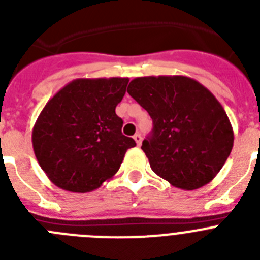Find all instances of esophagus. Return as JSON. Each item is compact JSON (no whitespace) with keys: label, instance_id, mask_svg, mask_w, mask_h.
<instances>
[{"label":"esophagus","instance_id":"34e87169","mask_svg":"<svg viewBox=\"0 0 260 260\" xmlns=\"http://www.w3.org/2000/svg\"><path fill=\"white\" fill-rule=\"evenodd\" d=\"M134 141L137 143V146H141L142 144V135L141 134H135L134 135Z\"/></svg>","mask_w":260,"mask_h":260}]
</instances>
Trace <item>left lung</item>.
<instances>
[{
  "label": "left lung",
  "instance_id": "left-lung-1",
  "mask_svg": "<svg viewBox=\"0 0 260 260\" xmlns=\"http://www.w3.org/2000/svg\"><path fill=\"white\" fill-rule=\"evenodd\" d=\"M127 92L153 121L142 143L151 169L182 190L211 182L231 155L234 134L210 89L192 78L160 75L135 78Z\"/></svg>",
  "mask_w": 260,
  "mask_h": 260
}]
</instances>
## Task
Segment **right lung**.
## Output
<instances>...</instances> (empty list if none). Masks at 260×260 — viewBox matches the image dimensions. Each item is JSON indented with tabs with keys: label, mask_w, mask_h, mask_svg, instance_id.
I'll return each mask as SVG.
<instances>
[{
	"label": "right lung",
	"mask_w": 260,
	"mask_h": 260,
	"mask_svg": "<svg viewBox=\"0 0 260 260\" xmlns=\"http://www.w3.org/2000/svg\"><path fill=\"white\" fill-rule=\"evenodd\" d=\"M128 78H79L62 87L43 108L32 130L39 165L59 189L89 192L118 172L135 146L121 132L116 107Z\"/></svg>",
	"instance_id": "obj_1"
}]
</instances>
